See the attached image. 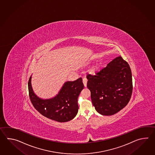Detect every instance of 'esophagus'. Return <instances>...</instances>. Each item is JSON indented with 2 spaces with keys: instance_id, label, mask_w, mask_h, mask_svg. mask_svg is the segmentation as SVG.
Returning <instances> with one entry per match:
<instances>
[{
  "instance_id": "obj_1",
  "label": "esophagus",
  "mask_w": 155,
  "mask_h": 155,
  "mask_svg": "<svg viewBox=\"0 0 155 155\" xmlns=\"http://www.w3.org/2000/svg\"><path fill=\"white\" fill-rule=\"evenodd\" d=\"M82 82H83L84 86L86 87V86H87V79H86V78H84V79H82Z\"/></svg>"
}]
</instances>
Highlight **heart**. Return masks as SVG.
Returning <instances> with one entry per match:
<instances>
[{"mask_svg":"<svg viewBox=\"0 0 155 155\" xmlns=\"http://www.w3.org/2000/svg\"><path fill=\"white\" fill-rule=\"evenodd\" d=\"M90 61H88L87 63L85 64V66H87L89 65V64H90ZM101 64L100 63H96L89 70V72L90 74H92V75H96L97 73H99V71L101 70Z\"/></svg>","mask_w":155,"mask_h":155,"instance_id":"obj_1","label":"heart"}]
</instances>
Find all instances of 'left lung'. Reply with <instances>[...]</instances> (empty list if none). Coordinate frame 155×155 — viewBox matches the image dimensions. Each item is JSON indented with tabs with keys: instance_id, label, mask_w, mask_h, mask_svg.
I'll return each instance as SVG.
<instances>
[{
	"instance_id": "left-lung-1",
	"label": "left lung",
	"mask_w": 155,
	"mask_h": 155,
	"mask_svg": "<svg viewBox=\"0 0 155 155\" xmlns=\"http://www.w3.org/2000/svg\"><path fill=\"white\" fill-rule=\"evenodd\" d=\"M87 79L92 104L100 114L114 115L129 103L132 92L131 70L121 56L112 60L96 75H88Z\"/></svg>"
}]
</instances>
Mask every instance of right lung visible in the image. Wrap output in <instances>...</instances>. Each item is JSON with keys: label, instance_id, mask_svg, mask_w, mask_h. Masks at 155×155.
I'll list each match as a JSON object with an SVG mask.
<instances>
[{"label": "right lung", "instance_id": "1", "mask_svg": "<svg viewBox=\"0 0 155 155\" xmlns=\"http://www.w3.org/2000/svg\"><path fill=\"white\" fill-rule=\"evenodd\" d=\"M31 76L28 82L30 99L38 112L48 119L60 122L69 121L76 116L79 109L78 98L84 87L81 78L74 81H66L56 95L51 99H43L34 92Z\"/></svg>", "mask_w": 155, "mask_h": 155}]
</instances>
